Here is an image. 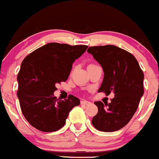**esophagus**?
Returning <instances> with one entry per match:
<instances>
[{"instance_id": "esophagus-1", "label": "esophagus", "mask_w": 159, "mask_h": 159, "mask_svg": "<svg viewBox=\"0 0 159 159\" xmlns=\"http://www.w3.org/2000/svg\"><path fill=\"white\" fill-rule=\"evenodd\" d=\"M90 102H88V101H87V100H82V101H81V105H84V106L89 105V104H90Z\"/></svg>"}]
</instances>
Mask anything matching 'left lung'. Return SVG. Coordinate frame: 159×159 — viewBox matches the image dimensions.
I'll return each instance as SVG.
<instances>
[{"mask_svg": "<svg viewBox=\"0 0 159 159\" xmlns=\"http://www.w3.org/2000/svg\"><path fill=\"white\" fill-rule=\"evenodd\" d=\"M88 52L104 71L98 92L110 94L112 91L115 94L109 104L94 102L98 112L92 125L100 131H116L130 121L138 108L144 93L143 72L131 53L114 45L90 47Z\"/></svg>", "mask_w": 159, "mask_h": 159, "instance_id": "obj_1", "label": "left lung"}]
</instances>
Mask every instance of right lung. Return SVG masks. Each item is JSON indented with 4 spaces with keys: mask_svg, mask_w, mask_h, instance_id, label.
<instances>
[{
    "mask_svg": "<svg viewBox=\"0 0 159 159\" xmlns=\"http://www.w3.org/2000/svg\"><path fill=\"white\" fill-rule=\"evenodd\" d=\"M86 45L49 43L24 59L17 76V97L22 114L32 127L53 132L65 125L69 111L80 99L69 95L57 100L56 84L69 78L73 62L86 51Z\"/></svg>",
    "mask_w": 159,
    "mask_h": 159,
    "instance_id": "right-lung-1",
    "label": "right lung"
}]
</instances>
